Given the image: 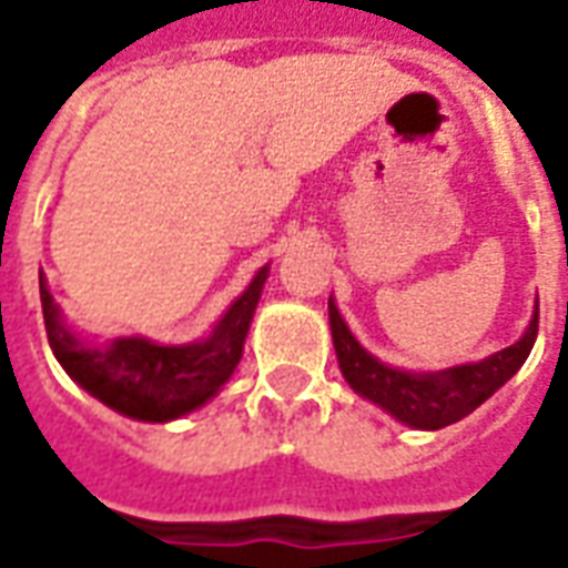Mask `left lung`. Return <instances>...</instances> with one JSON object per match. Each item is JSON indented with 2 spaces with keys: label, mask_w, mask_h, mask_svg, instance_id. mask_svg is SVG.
Listing matches in <instances>:
<instances>
[{
  "label": "left lung",
  "mask_w": 568,
  "mask_h": 568,
  "mask_svg": "<svg viewBox=\"0 0 568 568\" xmlns=\"http://www.w3.org/2000/svg\"><path fill=\"white\" fill-rule=\"evenodd\" d=\"M328 322H332L334 353H337L346 383L362 398H368L386 414L402 419L405 426L435 432V428L468 417L475 407L484 405L489 395L520 371L529 349L536 344L538 307L517 344L505 346L484 362H468V365L435 371V374H410V371L383 365L381 358L371 356L368 349L353 337V332L346 328V322L334 307V301H328Z\"/></svg>",
  "instance_id": "obj_1"
}]
</instances>
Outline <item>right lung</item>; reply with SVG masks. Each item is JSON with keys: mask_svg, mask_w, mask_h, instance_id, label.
Returning <instances> with one entry per match:
<instances>
[{"mask_svg": "<svg viewBox=\"0 0 568 568\" xmlns=\"http://www.w3.org/2000/svg\"><path fill=\"white\" fill-rule=\"evenodd\" d=\"M264 280L267 267L255 273V280L227 307L206 341L161 346L145 337H118L103 349L81 344L69 332L60 320V307L44 285V276H39L44 332L57 362L81 389H88L93 398H100L124 417L166 423L206 405L234 374Z\"/></svg>", "mask_w": 568, "mask_h": 568, "instance_id": "right-lung-1", "label": "right lung"}]
</instances>
